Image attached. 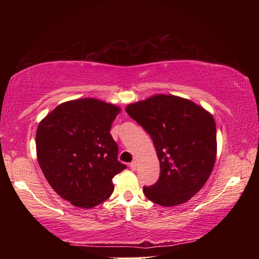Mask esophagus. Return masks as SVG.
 <instances>
[{"label": "esophagus", "instance_id": "esophagus-1", "mask_svg": "<svg viewBox=\"0 0 259 259\" xmlns=\"http://www.w3.org/2000/svg\"><path fill=\"white\" fill-rule=\"evenodd\" d=\"M129 166H130L131 170H136V168H137V162L133 161V162H131V163L129 164Z\"/></svg>", "mask_w": 259, "mask_h": 259}]
</instances>
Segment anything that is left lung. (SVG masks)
Returning a JSON list of instances; mask_svg holds the SVG:
<instances>
[{
	"label": "left lung",
	"instance_id": "obj_1",
	"mask_svg": "<svg viewBox=\"0 0 259 259\" xmlns=\"http://www.w3.org/2000/svg\"><path fill=\"white\" fill-rule=\"evenodd\" d=\"M125 111L150 134L160 161V177L144 186V194L163 207L186 202L208 181L216 161L211 114L191 100L169 95L128 105Z\"/></svg>",
	"mask_w": 259,
	"mask_h": 259
}]
</instances>
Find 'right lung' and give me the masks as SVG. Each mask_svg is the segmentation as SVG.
Here are the masks:
<instances>
[{
  "mask_svg": "<svg viewBox=\"0 0 259 259\" xmlns=\"http://www.w3.org/2000/svg\"><path fill=\"white\" fill-rule=\"evenodd\" d=\"M120 108L94 98L60 104L37 126L36 154L57 194L93 208L112 195V178L126 168L109 130Z\"/></svg>",
  "mask_w": 259,
  "mask_h": 259,
  "instance_id": "1",
  "label": "right lung"
}]
</instances>
